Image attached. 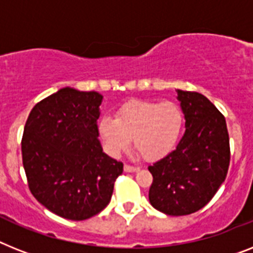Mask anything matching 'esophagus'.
Returning <instances> with one entry per match:
<instances>
[{
  "label": "esophagus",
  "mask_w": 253,
  "mask_h": 253,
  "mask_svg": "<svg viewBox=\"0 0 253 253\" xmlns=\"http://www.w3.org/2000/svg\"><path fill=\"white\" fill-rule=\"evenodd\" d=\"M124 170H125V172L133 173V172H138L139 168H138V167H133V166H129V164H125Z\"/></svg>",
  "instance_id": "esophagus-1"
}]
</instances>
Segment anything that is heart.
Instances as JSON below:
<instances>
[{"mask_svg":"<svg viewBox=\"0 0 253 253\" xmlns=\"http://www.w3.org/2000/svg\"><path fill=\"white\" fill-rule=\"evenodd\" d=\"M185 126V114L172 101H130L118 108L115 118L103 116L98 131L104 147L118 156L133 139L143 158L155 162L176 149Z\"/></svg>","mask_w":253,"mask_h":253,"instance_id":"obj_1","label":"heart"}]
</instances>
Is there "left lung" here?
<instances>
[{"label": "left lung", "instance_id": "left-lung-1", "mask_svg": "<svg viewBox=\"0 0 253 253\" xmlns=\"http://www.w3.org/2000/svg\"><path fill=\"white\" fill-rule=\"evenodd\" d=\"M185 134L169 155L149 167V199L155 210L185 216L202 210L226 178L230 164L224 115L203 94L177 90Z\"/></svg>", "mask_w": 253, "mask_h": 253}]
</instances>
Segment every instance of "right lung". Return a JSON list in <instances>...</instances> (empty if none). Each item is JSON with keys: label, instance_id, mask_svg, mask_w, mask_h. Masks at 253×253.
Returning <instances> with one entry per match:
<instances>
[{"label": "right lung", "instance_id": "add662e5", "mask_svg": "<svg viewBox=\"0 0 253 253\" xmlns=\"http://www.w3.org/2000/svg\"><path fill=\"white\" fill-rule=\"evenodd\" d=\"M101 94L63 87L32 108L22 138L31 193L45 208L72 221L98 214L110 203L123 163L98 139Z\"/></svg>", "mask_w": 253, "mask_h": 253}]
</instances>
